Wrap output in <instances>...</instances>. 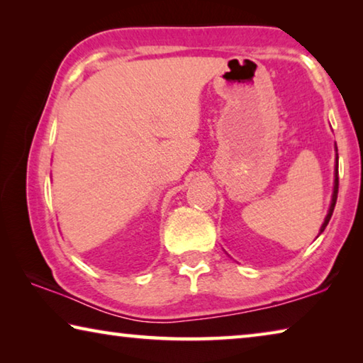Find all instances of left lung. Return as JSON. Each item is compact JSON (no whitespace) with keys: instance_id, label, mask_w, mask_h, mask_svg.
<instances>
[{"instance_id":"obj_1","label":"left lung","mask_w":363,"mask_h":363,"mask_svg":"<svg viewBox=\"0 0 363 363\" xmlns=\"http://www.w3.org/2000/svg\"><path fill=\"white\" fill-rule=\"evenodd\" d=\"M337 186H340V177H337V163H336V173H335V189H333V199H331V205H330V210H328V214L327 218H325V223L322 224L320 227V232L325 230V227L328 225L330 219H331V214H333V210H335V205H336V200H337Z\"/></svg>"}]
</instances>
